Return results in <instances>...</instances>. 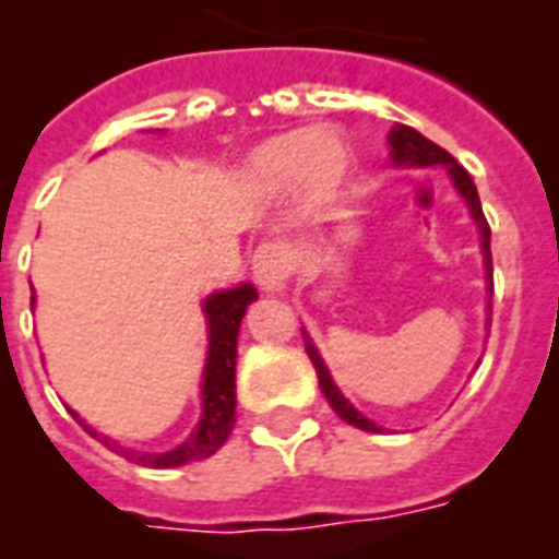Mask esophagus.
I'll return each mask as SVG.
<instances>
[{"label":"esophagus","mask_w":559,"mask_h":559,"mask_svg":"<svg viewBox=\"0 0 559 559\" xmlns=\"http://www.w3.org/2000/svg\"><path fill=\"white\" fill-rule=\"evenodd\" d=\"M252 270L258 287L266 289V293H278L284 289V284L289 281L293 270H296V258H293V249L281 240H266V243L258 246V252L252 258Z\"/></svg>","instance_id":"esophagus-1"}]
</instances>
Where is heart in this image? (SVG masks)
Returning <instances> with one entry per match:
<instances>
[{"instance_id": "obj_1", "label": "heart", "mask_w": 559, "mask_h": 559, "mask_svg": "<svg viewBox=\"0 0 559 559\" xmlns=\"http://www.w3.org/2000/svg\"><path fill=\"white\" fill-rule=\"evenodd\" d=\"M252 177L263 186H289L301 179L316 197L340 191L348 174V153L331 133L272 135L249 159Z\"/></svg>"}]
</instances>
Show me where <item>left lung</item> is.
Instances as JSON below:
<instances>
[{
    "label": "left lung",
    "mask_w": 559,
    "mask_h": 559,
    "mask_svg": "<svg viewBox=\"0 0 559 559\" xmlns=\"http://www.w3.org/2000/svg\"><path fill=\"white\" fill-rule=\"evenodd\" d=\"M389 142H391V156H394V162H397V165H420V168H426V165H447V170H450L452 179H455V188H459L461 197L467 200L469 211H473V219H476L478 228H481V252H485V263H487V284L493 287L490 226H487L485 211H481V202H478V191H476V182H473V177H469L467 170L461 168L459 162L452 159L450 153L443 151V147H438L435 142L424 139V135L417 133V130H412V127L397 124L394 130H391ZM305 348H307V357H310V362H313V368H316L319 385H322L324 397H328V403H331L333 412H336V415H340L345 424L357 426V429H366V432H380V426L373 424V420H368V417L359 415L357 408L350 406L348 400L342 397V391L333 385L331 373H328V368H324L322 357H319V350H316V345L310 342V336H307V333H305Z\"/></svg>",
    "instance_id": "1"
}]
</instances>
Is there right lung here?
I'll return each instance as SVG.
<instances>
[{
  "mask_svg": "<svg viewBox=\"0 0 559 559\" xmlns=\"http://www.w3.org/2000/svg\"><path fill=\"white\" fill-rule=\"evenodd\" d=\"M258 293L252 284H243L237 289L217 293L205 301V316H209V362H205V380H202V420L191 432L182 447L170 452H144L135 455L130 450H121V455L144 467L165 469L182 467L191 461H202L226 443L235 426V362H237V333H240V319L246 307L252 305ZM74 415V412H72ZM78 417V415H74ZM81 420V417H78ZM86 432L98 435L86 426Z\"/></svg>",
  "mask_w": 559,
  "mask_h": 559,
  "instance_id": "right-lung-1",
  "label": "right lung"
}]
</instances>
